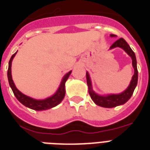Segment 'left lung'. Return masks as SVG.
Listing matches in <instances>:
<instances>
[{"label":"left lung","mask_w":150,"mask_h":150,"mask_svg":"<svg viewBox=\"0 0 150 150\" xmlns=\"http://www.w3.org/2000/svg\"><path fill=\"white\" fill-rule=\"evenodd\" d=\"M110 36L111 37H115L116 35L110 34ZM115 47L122 48L132 57V66L133 68H134V70H135V72H134V75L132 76V79L131 80L130 84H129L128 87L125 91L122 92L120 94H110V95H107V96H100V95H98V94H96L93 90L91 79H90V77H89V73L86 72L87 85H88L89 93L90 96H91V99L96 105L103 107H107V108L115 107L117 106H119V105H122L124 103H125L131 98V96H132L133 92L135 90L138 82L137 61H136L135 53L133 52V50L131 49L128 43L123 38H120L117 41H115L112 44L111 47H110V49H113V48Z\"/></svg>","instance_id":"left-lung-1"}]
</instances>
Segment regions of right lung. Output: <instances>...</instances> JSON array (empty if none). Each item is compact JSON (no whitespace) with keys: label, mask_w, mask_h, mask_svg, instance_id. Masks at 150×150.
Returning <instances> with one entry per match:
<instances>
[{"label":"right lung","mask_w":150,"mask_h":150,"mask_svg":"<svg viewBox=\"0 0 150 150\" xmlns=\"http://www.w3.org/2000/svg\"><path fill=\"white\" fill-rule=\"evenodd\" d=\"M16 54H17V52L13 54L11 57L10 61H9V63H8V79L9 85H10L11 88L13 93H14V95L17 98V100L24 106L29 107L30 109L35 110H48L52 108V107H56L57 105H58L64 97V95H65V82L68 79V77H69V75H71V71H70L69 72L67 73L64 76L62 80H61V82L58 89L57 90L56 93L53 96H50V97H48L47 99H44V100H35V99H33L31 97H29V96H27L23 93H22L15 87V83L13 82L12 77H11V62H12L13 58H14V57L15 56Z\"/></svg>","instance_id":"1"}]
</instances>
